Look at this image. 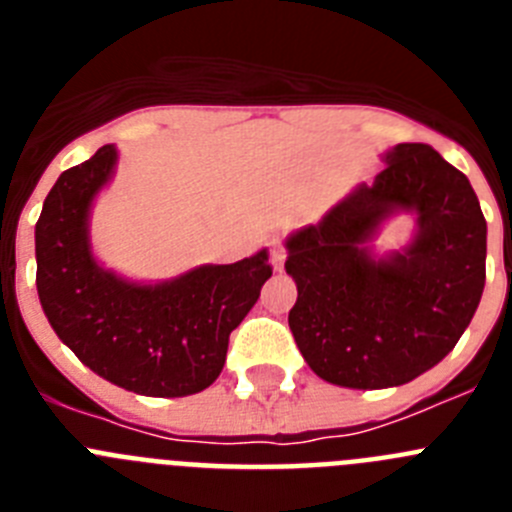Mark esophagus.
<instances>
[{
  "label": "esophagus",
  "instance_id": "34e87169",
  "mask_svg": "<svg viewBox=\"0 0 512 512\" xmlns=\"http://www.w3.org/2000/svg\"><path fill=\"white\" fill-rule=\"evenodd\" d=\"M271 266H274V271L284 269V248L279 243H274V248H271Z\"/></svg>",
  "mask_w": 512,
  "mask_h": 512
}]
</instances>
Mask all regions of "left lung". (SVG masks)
<instances>
[{"instance_id":"1","label":"left lung","mask_w":512,"mask_h":512,"mask_svg":"<svg viewBox=\"0 0 512 512\" xmlns=\"http://www.w3.org/2000/svg\"><path fill=\"white\" fill-rule=\"evenodd\" d=\"M384 164L374 184L287 238L289 330L312 372L351 390L397 387L436 366L485 289L487 223L467 176L425 143H400ZM402 209L416 215V238L374 260L365 243Z\"/></svg>"}]
</instances>
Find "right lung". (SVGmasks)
Returning a JSON list of instances; mask_svg holds the SVG:
<instances>
[{
  "label": "right lung",
  "instance_id": "add662e5",
  "mask_svg": "<svg viewBox=\"0 0 512 512\" xmlns=\"http://www.w3.org/2000/svg\"><path fill=\"white\" fill-rule=\"evenodd\" d=\"M115 164L117 148L102 146L45 197L35 225L40 305L56 336L107 382L146 397L194 395L223 372L230 333L271 277L269 253L161 284L102 269L89 246V210Z\"/></svg>",
  "mask_w": 512,
  "mask_h": 512
}]
</instances>
